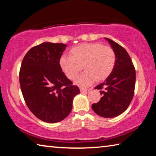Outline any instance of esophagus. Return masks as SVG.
I'll return each instance as SVG.
<instances>
[{"mask_svg": "<svg viewBox=\"0 0 156 156\" xmlns=\"http://www.w3.org/2000/svg\"><path fill=\"white\" fill-rule=\"evenodd\" d=\"M80 90L81 92H83V93H87V92H88L89 91V89H84V88H80Z\"/></svg>", "mask_w": 156, "mask_h": 156, "instance_id": "1", "label": "esophagus"}]
</instances>
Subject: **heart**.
Listing matches in <instances>:
<instances>
[{
    "instance_id": "heart-1",
    "label": "heart",
    "mask_w": 156,
    "mask_h": 156,
    "mask_svg": "<svg viewBox=\"0 0 156 156\" xmlns=\"http://www.w3.org/2000/svg\"><path fill=\"white\" fill-rule=\"evenodd\" d=\"M115 64V54L110 47L99 43H84L73 47L69 56H62L59 66L62 73L72 80L82 70L85 71L75 80L81 87L102 82L112 74Z\"/></svg>"
}]
</instances>
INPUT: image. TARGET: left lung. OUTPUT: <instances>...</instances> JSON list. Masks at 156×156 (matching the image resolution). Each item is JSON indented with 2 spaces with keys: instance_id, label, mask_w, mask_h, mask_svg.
Returning a JSON list of instances; mask_svg holds the SVG:
<instances>
[{
  "instance_id": "obj_1",
  "label": "left lung",
  "mask_w": 156,
  "mask_h": 156,
  "mask_svg": "<svg viewBox=\"0 0 156 156\" xmlns=\"http://www.w3.org/2000/svg\"><path fill=\"white\" fill-rule=\"evenodd\" d=\"M115 54L113 72L103 83L95 89L102 95L98 103L92 104L94 112L103 118H113L127 109L134 94L136 70L125 48L109 38H105Z\"/></svg>"
}]
</instances>
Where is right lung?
<instances>
[{"label": "right lung", "mask_w": 156, "mask_h": 156, "mask_svg": "<svg viewBox=\"0 0 156 156\" xmlns=\"http://www.w3.org/2000/svg\"><path fill=\"white\" fill-rule=\"evenodd\" d=\"M66 47L65 44L44 42L29 50L21 64L19 81L26 105L46 122L64 120L72 109L73 98L80 94L60 68Z\"/></svg>", "instance_id": "add662e5"}]
</instances>
